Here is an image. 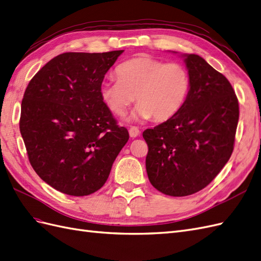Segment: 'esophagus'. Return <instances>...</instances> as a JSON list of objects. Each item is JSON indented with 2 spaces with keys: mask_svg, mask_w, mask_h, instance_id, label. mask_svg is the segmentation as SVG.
I'll list each match as a JSON object with an SVG mask.
<instances>
[{
  "mask_svg": "<svg viewBox=\"0 0 261 261\" xmlns=\"http://www.w3.org/2000/svg\"><path fill=\"white\" fill-rule=\"evenodd\" d=\"M129 135L131 138H137L140 135V130L137 128V126H130Z\"/></svg>",
  "mask_w": 261,
  "mask_h": 261,
  "instance_id": "esophagus-1",
  "label": "esophagus"
}]
</instances>
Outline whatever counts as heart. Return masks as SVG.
Returning <instances> with one entry per match:
<instances>
[{"label":"heart","mask_w":261,"mask_h":261,"mask_svg":"<svg viewBox=\"0 0 261 261\" xmlns=\"http://www.w3.org/2000/svg\"><path fill=\"white\" fill-rule=\"evenodd\" d=\"M118 80L101 83L100 97L111 112L121 116L135 101L132 119L168 121L183 108L191 89V76L182 64L138 57L116 68Z\"/></svg>","instance_id":"1"}]
</instances>
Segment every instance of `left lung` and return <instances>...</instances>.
<instances>
[{
	"instance_id": "left-lung-1",
	"label": "left lung",
	"mask_w": 261,
	"mask_h": 261,
	"mask_svg": "<svg viewBox=\"0 0 261 261\" xmlns=\"http://www.w3.org/2000/svg\"><path fill=\"white\" fill-rule=\"evenodd\" d=\"M189 97L176 116L143 138L151 184L165 195L188 196L206 188L228 162L239 118L236 93L223 73L195 54L183 55Z\"/></svg>"
}]
</instances>
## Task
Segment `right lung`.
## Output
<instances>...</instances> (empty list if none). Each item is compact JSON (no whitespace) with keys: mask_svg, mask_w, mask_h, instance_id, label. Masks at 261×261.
I'll return each instance as SVG.
<instances>
[{"mask_svg":"<svg viewBox=\"0 0 261 261\" xmlns=\"http://www.w3.org/2000/svg\"><path fill=\"white\" fill-rule=\"evenodd\" d=\"M123 50L64 53L32 78L19 131L30 163L44 182L71 196L101 189L129 140L99 93Z\"/></svg>","mask_w":261,"mask_h":261,"instance_id":"obj_1","label":"right lung"}]
</instances>
